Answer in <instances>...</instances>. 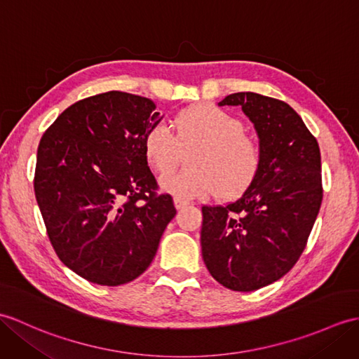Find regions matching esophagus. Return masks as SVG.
<instances>
[{
    "label": "esophagus",
    "instance_id": "1",
    "mask_svg": "<svg viewBox=\"0 0 359 359\" xmlns=\"http://www.w3.org/2000/svg\"><path fill=\"white\" fill-rule=\"evenodd\" d=\"M188 205L187 200H183L180 197H174V206H176V210H182V208H185Z\"/></svg>",
    "mask_w": 359,
    "mask_h": 359
}]
</instances>
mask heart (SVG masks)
<instances>
[{
	"instance_id": "heart-1",
	"label": "heart",
	"mask_w": 359,
	"mask_h": 359,
	"mask_svg": "<svg viewBox=\"0 0 359 359\" xmlns=\"http://www.w3.org/2000/svg\"><path fill=\"white\" fill-rule=\"evenodd\" d=\"M176 135L168 125L156 122L145 133L142 147L147 163L159 174H168L179 165L182 149H193L191 168L161 180L163 191L180 198H205L217 194L236 198L258 177L263 151L258 140L245 133V123L236 114L214 104H197L182 110L176 118Z\"/></svg>"
}]
</instances>
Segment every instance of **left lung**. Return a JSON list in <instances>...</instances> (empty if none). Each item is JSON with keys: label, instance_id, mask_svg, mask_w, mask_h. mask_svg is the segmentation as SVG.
<instances>
[{"label": "left lung", "instance_id": "8db88e82", "mask_svg": "<svg viewBox=\"0 0 359 359\" xmlns=\"http://www.w3.org/2000/svg\"><path fill=\"white\" fill-rule=\"evenodd\" d=\"M219 105H240L252 121L263 163L236 202L202 208V255L220 285L251 292L302 257L323 202L321 154L299 114L280 99L241 91Z\"/></svg>", "mask_w": 359, "mask_h": 359}]
</instances>
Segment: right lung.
<instances>
[{
  "mask_svg": "<svg viewBox=\"0 0 359 359\" xmlns=\"http://www.w3.org/2000/svg\"><path fill=\"white\" fill-rule=\"evenodd\" d=\"M148 97L107 91L74 102L39 140L36 202L56 255L101 286L137 278L174 215L142 140L161 113Z\"/></svg>",
  "mask_w": 359,
  "mask_h": 359,
  "instance_id": "right-lung-1",
  "label": "right lung"
}]
</instances>
